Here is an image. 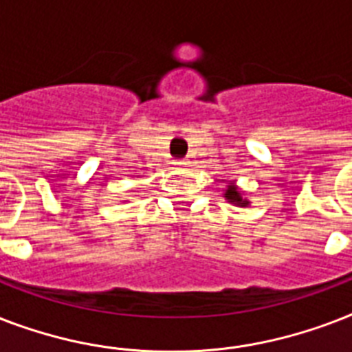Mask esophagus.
Segmentation results:
<instances>
[{
	"label": "esophagus",
	"instance_id": "1",
	"mask_svg": "<svg viewBox=\"0 0 352 352\" xmlns=\"http://www.w3.org/2000/svg\"><path fill=\"white\" fill-rule=\"evenodd\" d=\"M177 164L181 166V168H186V166H188V164H190V162H188V160H186V159H182V160H177Z\"/></svg>",
	"mask_w": 352,
	"mask_h": 352
}]
</instances>
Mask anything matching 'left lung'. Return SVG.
<instances>
[{
    "mask_svg": "<svg viewBox=\"0 0 352 352\" xmlns=\"http://www.w3.org/2000/svg\"><path fill=\"white\" fill-rule=\"evenodd\" d=\"M225 199L228 201V203L237 204V206H248V204H250L245 197H243V193L239 192V188L235 186V184H230V186L226 188Z\"/></svg>",
    "mask_w": 352,
    "mask_h": 352,
    "instance_id": "left-lung-1",
    "label": "left lung"
}]
</instances>
